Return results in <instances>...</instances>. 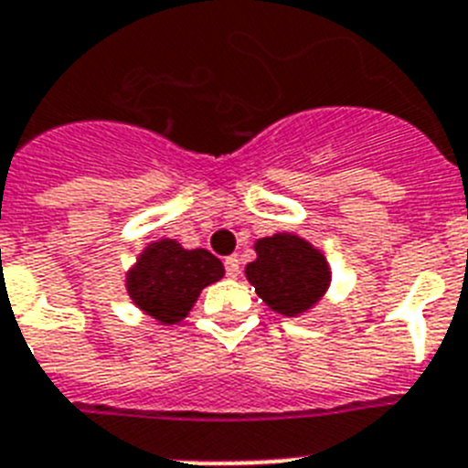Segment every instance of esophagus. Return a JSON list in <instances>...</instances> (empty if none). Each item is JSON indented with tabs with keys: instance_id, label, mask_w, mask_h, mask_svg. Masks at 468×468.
Listing matches in <instances>:
<instances>
[{
	"instance_id": "34e87169",
	"label": "esophagus",
	"mask_w": 468,
	"mask_h": 468,
	"mask_svg": "<svg viewBox=\"0 0 468 468\" xmlns=\"http://www.w3.org/2000/svg\"><path fill=\"white\" fill-rule=\"evenodd\" d=\"M241 262H239L237 255H229V258H225V270H227V277L229 279H237L239 272H241Z\"/></svg>"
}]
</instances>
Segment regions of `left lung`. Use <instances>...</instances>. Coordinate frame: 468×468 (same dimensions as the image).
<instances>
[{
  "label": "left lung",
  "instance_id": "obj_1",
  "mask_svg": "<svg viewBox=\"0 0 468 468\" xmlns=\"http://www.w3.org/2000/svg\"><path fill=\"white\" fill-rule=\"evenodd\" d=\"M255 258L246 265V279L270 310L283 317L313 310L331 283L324 253L298 234L279 231L255 241Z\"/></svg>",
  "mask_w": 468,
  "mask_h": 468
}]
</instances>
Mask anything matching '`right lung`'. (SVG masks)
Segmentation results:
<instances>
[{"label": "right lung", "instance_id": "add662e5", "mask_svg": "<svg viewBox=\"0 0 468 468\" xmlns=\"http://www.w3.org/2000/svg\"><path fill=\"white\" fill-rule=\"evenodd\" d=\"M225 277V265L206 249H185L175 239L149 243L127 270L132 303L161 324H177L206 286Z\"/></svg>", "mask_w": 468, "mask_h": 468}]
</instances>
